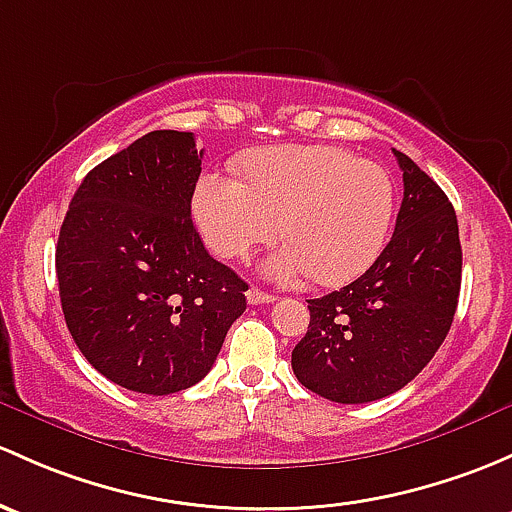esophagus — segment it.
<instances>
[{"label": "esophagus", "instance_id": "obj_1", "mask_svg": "<svg viewBox=\"0 0 512 512\" xmlns=\"http://www.w3.org/2000/svg\"><path fill=\"white\" fill-rule=\"evenodd\" d=\"M272 301H274L272 294L262 292V289H257V287L247 289V304L257 306V304H272Z\"/></svg>", "mask_w": 512, "mask_h": 512}]
</instances>
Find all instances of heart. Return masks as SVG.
Listing matches in <instances>:
<instances>
[{"mask_svg":"<svg viewBox=\"0 0 512 512\" xmlns=\"http://www.w3.org/2000/svg\"><path fill=\"white\" fill-rule=\"evenodd\" d=\"M242 176L206 174L193 191V220L215 255L242 260L282 233L289 247L267 274L343 284L383 252L395 184L380 164L326 144H287L252 152Z\"/></svg>","mask_w":512,"mask_h":512,"instance_id":"obj_1","label":"heart"}]
</instances>
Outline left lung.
Returning a JSON list of instances; mask_svg holds the SVG:
<instances>
[{"mask_svg":"<svg viewBox=\"0 0 512 512\" xmlns=\"http://www.w3.org/2000/svg\"><path fill=\"white\" fill-rule=\"evenodd\" d=\"M395 157L405 181L395 233L355 282L309 299V331L292 351L299 383L341 405L380 400L417 378L459 304L454 206L407 154Z\"/></svg>","mask_w":512,"mask_h":512,"instance_id":"1","label":"left lung"}]
</instances>
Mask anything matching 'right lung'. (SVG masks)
Wrapping results in <instances>:
<instances>
[{"instance_id":"1","label":"right lung","mask_w":512,"mask_h":512,"mask_svg":"<svg viewBox=\"0 0 512 512\" xmlns=\"http://www.w3.org/2000/svg\"><path fill=\"white\" fill-rule=\"evenodd\" d=\"M201 159L191 132L144 134L85 176L58 235L75 346L107 380L144 395L206 378L247 306V284L193 228Z\"/></svg>"}]
</instances>
